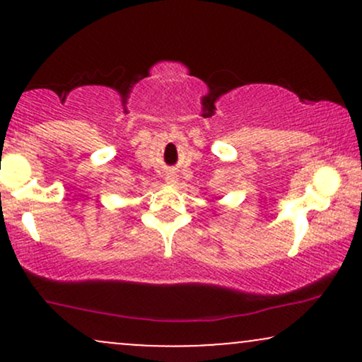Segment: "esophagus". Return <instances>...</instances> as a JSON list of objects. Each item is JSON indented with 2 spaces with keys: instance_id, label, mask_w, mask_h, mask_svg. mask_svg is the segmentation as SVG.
Listing matches in <instances>:
<instances>
[{
  "instance_id": "obj_1",
  "label": "esophagus",
  "mask_w": 362,
  "mask_h": 362,
  "mask_svg": "<svg viewBox=\"0 0 362 362\" xmlns=\"http://www.w3.org/2000/svg\"><path fill=\"white\" fill-rule=\"evenodd\" d=\"M167 184H170V185H175L177 184V173H168L167 175Z\"/></svg>"
}]
</instances>
